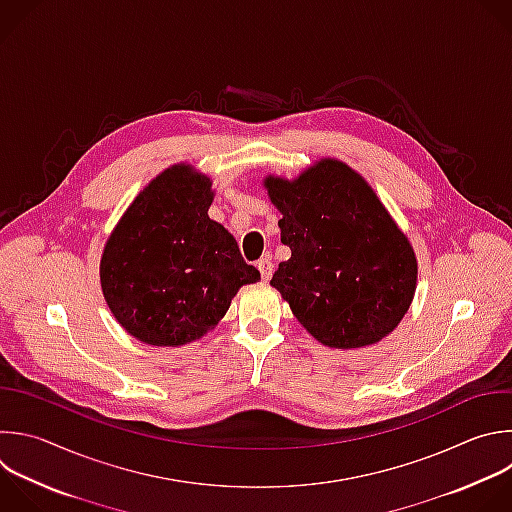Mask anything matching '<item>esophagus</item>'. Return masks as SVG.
Returning <instances> with one entry per match:
<instances>
[{
    "mask_svg": "<svg viewBox=\"0 0 512 512\" xmlns=\"http://www.w3.org/2000/svg\"><path fill=\"white\" fill-rule=\"evenodd\" d=\"M273 261H271V257L269 255H265V257H261L259 261H257V269H259V273H261V279L263 281H269L271 279V275H273Z\"/></svg>",
    "mask_w": 512,
    "mask_h": 512,
    "instance_id": "34e87169",
    "label": "esophagus"
}]
</instances>
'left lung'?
I'll use <instances>...</instances> for the list:
<instances>
[{"instance_id":"1","label":"left lung","mask_w":512,"mask_h":512,"mask_svg":"<svg viewBox=\"0 0 512 512\" xmlns=\"http://www.w3.org/2000/svg\"><path fill=\"white\" fill-rule=\"evenodd\" d=\"M263 187L291 249L271 285L297 321L335 350L382 342L410 309L418 261L376 191L337 158H319L291 181L269 175Z\"/></svg>"}]
</instances>
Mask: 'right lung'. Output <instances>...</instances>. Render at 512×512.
<instances>
[{"label": "right lung", "mask_w": 512, "mask_h": 512, "mask_svg": "<svg viewBox=\"0 0 512 512\" xmlns=\"http://www.w3.org/2000/svg\"><path fill=\"white\" fill-rule=\"evenodd\" d=\"M213 181L179 162L152 179L112 229L100 285L116 321L142 344L201 339L237 291L261 279L235 237L209 217Z\"/></svg>", "instance_id": "add662e5"}]
</instances>
